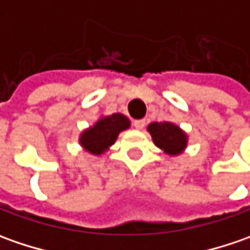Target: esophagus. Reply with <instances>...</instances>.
I'll use <instances>...</instances> for the list:
<instances>
[{
  "instance_id": "1",
  "label": "esophagus",
  "mask_w": 250,
  "mask_h": 250,
  "mask_svg": "<svg viewBox=\"0 0 250 250\" xmlns=\"http://www.w3.org/2000/svg\"><path fill=\"white\" fill-rule=\"evenodd\" d=\"M145 125H146V121L145 120L133 121V126H135L136 129H143V128H145Z\"/></svg>"
}]
</instances>
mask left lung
I'll return each instance as SVG.
<instances>
[{
  "label": "left lung",
  "instance_id": "1",
  "mask_svg": "<svg viewBox=\"0 0 250 250\" xmlns=\"http://www.w3.org/2000/svg\"><path fill=\"white\" fill-rule=\"evenodd\" d=\"M147 130L154 145L166 154L178 156L187 149V133L172 122H151L147 126Z\"/></svg>",
  "mask_w": 250,
  "mask_h": 250
}]
</instances>
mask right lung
Segmentation results:
<instances>
[{"instance_id": "right-lung-1", "label": "right lung", "mask_w": 250, "mask_h": 250, "mask_svg": "<svg viewBox=\"0 0 250 250\" xmlns=\"http://www.w3.org/2000/svg\"><path fill=\"white\" fill-rule=\"evenodd\" d=\"M129 126V120L120 112L101 117L93 126L83 130L79 143L90 154L100 156L115 143L121 132L128 129Z\"/></svg>"}]
</instances>
